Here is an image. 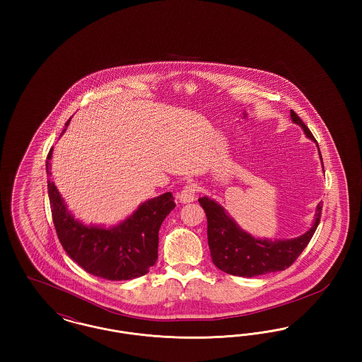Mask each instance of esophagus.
<instances>
[{"label":"esophagus","mask_w":362,"mask_h":362,"mask_svg":"<svg viewBox=\"0 0 362 362\" xmlns=\"http://www.w3.org/2000/svg\"><path fill=\"white\" fill-rule=\"evenodd\" d=\"M197 192H198V186L195 183H189L186 185L182 189V192L179 194V199L182 204H189L195 199Z\"/></svg>","instance_id":"34e87169"}]
</instances>
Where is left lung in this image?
<instances>
[{"instance_id": "obj_1", "label": "left lung", "mask_w": 362, "mask_h": 362, "mask_svg": "<svg viewBox=\"0 0 362 362\" xmlns=\"http://www.w3.org/2000/svg\"><path fill=\"white\" fill-rule=\"evenodd\" d=\"M291 117L294 123L303 127L307 137L315 141L308 126L293 110ZM198 201L206 213L207 243L213 263L224 273L247 278L281 272L292 266L312 239L320 223L323 207L322 202L316 207L315 223L307 233L291 240L272 241L255 239L241 230L213 199L202 197Z\"/></svg>"}]
</instances>
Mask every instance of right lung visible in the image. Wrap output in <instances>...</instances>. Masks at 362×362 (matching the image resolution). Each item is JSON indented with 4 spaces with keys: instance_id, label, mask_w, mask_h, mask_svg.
<instances>
[{
    "instance_id": "1",
    "label": "right lung",
    "mask_w": 362,
    "mask_h": 362,
    "mask_svg": "<svg viewBox=\"0 0 362 362\" xmlns=\"http://www.w3.org/2000/svg\"><path fill=\"white\" fill-rule=\"evenodd\" d=\"M70 121V119H69ZM65 123V129L69 124ZM52 148L46 173L50 176ZM52 223L64 250L86 273L110 281L145 276L157 260L158 229L176 206L173 194L165 192L146 201L126 221L115 228L86 226L68 211L54 182L47 180Z\"/></svg>"
}]
</instances>
